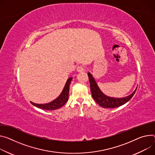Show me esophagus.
Returning <instances> with one entry per match:
<instances>
[{
    "label": "esophagus",
    "instance_id": "1",
    "mask_svg": "<svg viewBox=\"0 0 155 155\" xmlns=\"http://www.w3.org/2000/svg\"><path fill=\"white\" fill-rule=\"evenodd\" d=\"M77 71L79 72H85V67H84L82 66V65H79V66H78L77 68Z\"/></svg>",
    "mask_w": 155,
    "mask_h": 155
}]
</instances>
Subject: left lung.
Returning <instances> with one entry per match:
<instances>
[{"instance_id":"8db88e82","label":"left lung","mask_w":155,"mask_h":155,"mask_svg":"<svg viewBox=\"0 0 155 155\" xmlns=\"http://www.w3.org/2000/svg\"><path fill=\"white\" fill-rule=\"evenodd\" d=\"M88 75L90 83V89L93 98L98 104L104 108H114L125 104L133 97L137 88V87L135 90L129 96L124 97L117 98L109 97L104 94L101 91L93 75L90 72L88 73Z\"/></svg>"}]
</instances>
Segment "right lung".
Returning a JSON list of instances; mask_svg holds the SVG:
<instances>
[{"label":"right lung","instance_id":"right-lung-1","mask_svg":"<svg viewBox=\"0 0 155 155\" xmlns=\"http://www.w3.org/2000/svg\"><path fill=\"white\" fill-rule=\"evenodd\" d=\"M72 80V77H70L67 80V82L64 86V88L62 93H61V94L52 101H51L49 103H47V104H36V103H34L31 101V103L33 106L38 107L39 108H41L42 109L51 110H55V109H59L62 106H64L68 101L69 87H70V83H71Z\"/></svg>","mask_w":155,"mask_h":155}]
</instances>
